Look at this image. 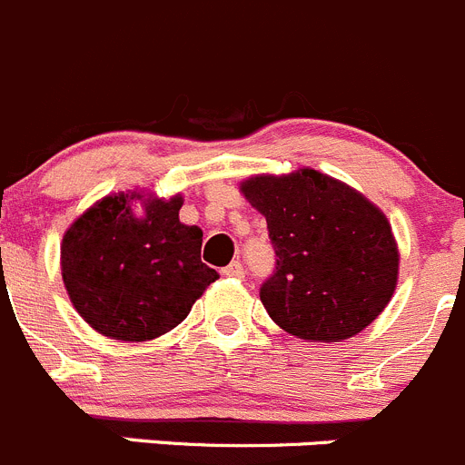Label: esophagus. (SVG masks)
Masks as SVG:
<instances>
[{
    "label": "esophagus",
    "mask_w": 465,
    "mask_h": 465,
    "mask_svg": "<svg viewBox=\"0 0 465 465\" xmlns=\"http://www.w3.org/2000/svg\"><path fill=\"white\" fill-rule=\"evenodd\" d=\"M225 278H244V264L242 262H230L228 267L221 269Z\"/></svg>",
    "instance_id": "esophagus-1"
}]
</instances>
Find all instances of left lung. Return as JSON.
Here are the masks:
<instances>
[{
	"label": "left lung",
	"instance_id": "1",
	"mask_svg": "<svg viewBox=\"0 0 465 465\" xmlns=\"http://www.w3.org/2000/svg\"><path fill=\"white\" fill-rule=\"evenodd\" d=\"M242 192L267 219L276 267L260 302L282 331L340 342L381 315L395 292L400 253L379 207L312 169L255 175Z\"/></svg>",
	"mask_w": 465,
	"mask_h": 465
}]
</instances>
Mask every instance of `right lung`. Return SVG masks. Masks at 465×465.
<instances>
[{"label": "right lung", "mask_w": 465, "mask_h": 465, "mask_svg": "<svg viewBox=\"0 0 465 465\" xmlns=\"http://www.w3.org/2000/svg\"><path fill=\"white\" fill-rule=\"evenodd\" d=\"M107 196L84 212L61 244L65 290L79 315L114 340L141 342L169 333L219 273L201 262L203 230L180 223L183 196L143 203Z\"/></svg>", "instance_id": "1"}]
</instances>
